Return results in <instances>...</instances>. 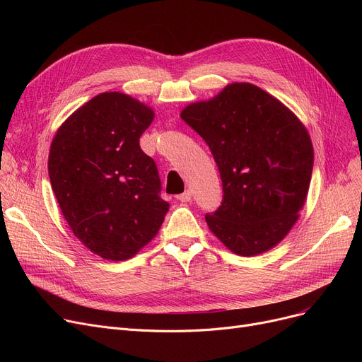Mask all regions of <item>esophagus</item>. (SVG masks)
Masks as SVG:
<instances>
[{"instance_id":"esophagus-1","label":"esophagus","mask_w":362,"mask_h":362,"mask_svg":"<svg viewBox=\"0 0 362 362\" xmlns=\"http://www.w3.org/2000/svg\"><path fill=\"white\" fill-rule=\"evenodd\" d=\"M177 199L182 201V202H189V201H191L192 199V191H191V189H186L183 194H180L177 197Z\"/></svg>"}]
</instances>
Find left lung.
<instances>
[{
	"mask_svg": "<svg viewBox=\"0 0 362 362\" xmlns=\"http://www.w3.org/2000/svg\"><path fill=\"white\" fill-rule=\"evenodd\" d=\"M180 117L210 146L220 171L221 204L205 214L210 230L238 255L273 248L307 199L314 149L305 126L251 83L226 86Z\"/></svg>",
	"mask_w": 362,
	"mask_h": 362,
	"instance_id": "8db88e82",
	"label": "left lung"
}]
</instances>
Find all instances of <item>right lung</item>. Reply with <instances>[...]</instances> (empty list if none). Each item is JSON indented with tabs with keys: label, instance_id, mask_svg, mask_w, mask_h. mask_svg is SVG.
<instances>
[{
	"label": "right lung",
	"instance_id": "obj_1",
	"mask_svg": "<svg viewBox=\"0 0 362 362\" xmlns=\"http://www.w3.org/2000/svg\"><path fill=\"white\" fill-rule=\"evenodd\" d=\"M152 110L129 95L104 92L55 133L48 158L51 187L74 236L105 259L135 255L168 211L156 161L139 138Z\"/></svg>",
	"mask_w": 362,
	"mask_h": 362
}]
</instances>
